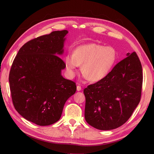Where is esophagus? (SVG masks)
Segmentation results:
<instances>
[{"instance_id":"esophagus-1","label":"esophagus","mask_w":154,"mask_h":154,"mask_svg":"<svg viewBox=\"0 0 154 154\" xmlns=\"http://www.w3.org/2000/svg\"><path fill=\"white\" fill-rule=\"evenodd\" d=\"M77 91H81V90H82V87H81L80 85H77Z\"/></svg>"}]
</instances>
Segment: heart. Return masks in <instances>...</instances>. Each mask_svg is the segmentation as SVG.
<instances>
[{"instance_id":"heart-1","label":"heart","mask_w":154,"mask_h":154,"mask_svg":"<svg viewBox=\"0 0 154 154\" xmlns=\"http://www.w3.org/2000/svg\"><path fill=\"white\" fill-rule=\"evenodd\" d=\"M118 57V51L113 47L88 43L75 48L71 57H65L64 64L69 77H73L77 66H81L83 77L88 82L96 83L107 76Z\"/></svg>"}]
</instances>
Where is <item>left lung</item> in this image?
Instances as JSON below:
<instances>
[{"instance_id":"1","label":"left lung","mask_w":154,"mask_h":154,"mask_svg":"<svg viewBox=\"0 0 154 154\" xmlns=\"http://www.w3.org/2000/svg\"><path fill=\"white\" fill-rule=\"evenodd\" d=\"M126 56L105 79L83 90L85 121L96 129L110 130L122 126L140 102L141 64L136 52Z\"/></svg>"}]
</instances>
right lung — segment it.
<instances>
[{
	"mask_svg": "<svg viewBox=\"0 0 154 154\" xmlns=\"http://www.w3.org/2000/svg\"><path fill=\"white\" fill-rule=\"evenodd\" d=\"M68 31H54L28 41L13 62L9 82L14 107L23 118L49 126L61 118L65 103L76 92L72 81L62 77Z\"/></svg>",
	"mask_w": 154,
	"mask_h": 154,
	"instance_id": "right-lung-1",
	"label": "right lung"
}]
</instances>
